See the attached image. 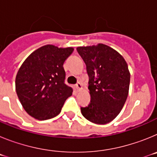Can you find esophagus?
<instances>
[{"mask_svg": "<svg viewBox=\"0 0 157 157\" xmlns=\"http://www.w3.org/2000/svg\"><path fill=\"white\" fill-rule=\"evenodd\" d=\"M76 90H77L78 91H81L82 90V84L80 82H78L76 85Z\"/></svg>", "mask_w": 157, "mask_h": 157, "instance_id": "34e87169", "label": "esophagus"}]
</instances>
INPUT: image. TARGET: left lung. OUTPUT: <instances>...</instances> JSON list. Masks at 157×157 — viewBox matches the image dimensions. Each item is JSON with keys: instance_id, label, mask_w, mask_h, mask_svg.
Segmentation results:
<instances>
[{"instance_id": "obj_1", "label": "left lung", "mask_w": 157, "mask_h": 157, "mask_svg": "<svg viewBox=\"0 0 157 157\" xmlns=\"http://www.w3.org/2000/svg\"><path fill=\"white\" fill-rule=\"evenodd\" d=\"M86 65L90 102L82 107V116L96 124L110 123L120 114L129 93L130 74L125 59L105 44L79 46Z\"/></svg>"}]
</instances>
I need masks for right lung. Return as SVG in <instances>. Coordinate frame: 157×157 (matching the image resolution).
Masks as SVG:
<instances>
[{
	"label": "right lung",
	"instance_id": "obj_1",
	"mask_svg": "<svg viewBox=\"0 0 157 157\" xmlns=\"http://www.w3.org/2000/svg\"><path fill=\"white\" fill-rule=\"evenodd\" d=\"M73 47L45 45L29 55L16 77V90L27 114L37 120L55 117L73 90L64 84L63 63Z\"/></svg>",
	"mask_w": 157,
	"mask_h": 157
}]
</instances>
